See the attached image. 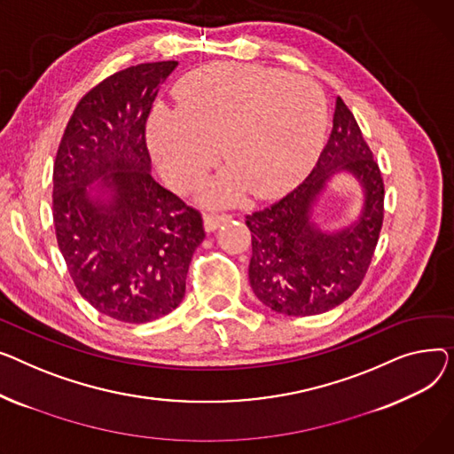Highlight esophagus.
I'll use <instances>...</instances> for the list:
<instances>
[{
	"label": "esophagus",
	"mask_w": 454,
	"mask_h": 454,
	"mask_svg": "<svg viewBox=\"0 0 454 454\" xmlns=\"http://www.w3.org/2000/svg\"><path fill=\"white\" fill-rule=\"evenodd\" d=\"M231 220V215H207L203 223H205V231H216L222 223L229 222Z\"/></svg>",
	"instance_id": "34e87169"
}]
</instances>
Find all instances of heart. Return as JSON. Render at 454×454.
<instances>
[{
  "label": "heart",
  "mask_w": 454,
  "mask_h": 454,
  "mask_svg": "<svg viewBox=\"0 0 454 454\" xmlns=\"http://www.w3.org/2000/svg\"><path fill=\"white\" fill-rule=\"evenodd\" d=\"M325 121V98L308 76L220 64L181 84V106H157L148 139L159 168L177 189L198 184L216 163L229 167L203 191L207 205H231L253 186L273 194L309 159Z\"/></svg>",
  "instance_id": "b5f03b06"
}]
</instances>
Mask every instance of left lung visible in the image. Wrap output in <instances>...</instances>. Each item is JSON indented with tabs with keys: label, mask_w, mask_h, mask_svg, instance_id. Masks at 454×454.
<instances>
[{
	"label": "left lung",
	"mask_w": 454,
	"mask_h": 454,
	"mask_svg": "<svg viewBox=\"0 0 454 454\" xmlns=\"http://www.w3.org/2000/svg\"><path fill=\"white\" fill-rule=\"evenodd\" d=\"M348 171L362 184L360 218L328 233L310 218L327 181ZM385 186L354 114L340 97L333 126L309 176L270 207L246 216L253 256L249 282L262 304L284 315H318L354 295L374 256L383 225Z\"/></svg>",
	"instance_id": "8db88e82"
}]
</instances>
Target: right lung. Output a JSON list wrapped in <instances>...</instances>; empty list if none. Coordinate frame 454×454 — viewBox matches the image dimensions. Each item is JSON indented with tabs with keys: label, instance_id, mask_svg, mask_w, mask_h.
Listing matches in <instances>:
<instances>
[{
	"label": "right lung",
	"instance_id": "add662e5",
	"mask_svg": "<svg viewBox=\"0 0 454 454\" xmlns=\"http://www.w3.org/2000/svg\"><path fill=\"white\" fill-rule=\"evenodd\" d=\"M176 60L108 76L80 102L52 168V222L69 275L97 311L143 325L174 311L203 242L201 215L159 184L146 119Z\"/></svg>",
	"mask_w": 454,
	"mask_h": 454
}]
</instances>
